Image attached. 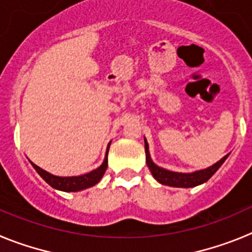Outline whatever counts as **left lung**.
I'll use <instances>...</instances> for the list:
<instances>
[{"label":"left lung","instance_id":"left-lung-1","mask_svg":"<svg viewBox=\"0 0 252 252\" xmlns=\"http://www.w3.org/2000/svg\"><path fill=\"white\" fill-rule=\"evenodd\" d=\"M144 147H146L147 165H148V168L149 171H151L152 176L154 177V180L157 181V182H159L160 185L169 186V187H178V188L196 187V186H199V185H202V183L207 182L211 177L216 173L217 169L223 164V162L227 159L228 156H230V153L226 154L225 157H222L219 162H216L215 164L210 165V167H207V168L205 169H199V171L183 173V172L168 171V169L162 168V167L156 164L151 158L149 146L146 138H144Z\"/></svg>","mask_w":252,"mask_h":252}]
</instances>
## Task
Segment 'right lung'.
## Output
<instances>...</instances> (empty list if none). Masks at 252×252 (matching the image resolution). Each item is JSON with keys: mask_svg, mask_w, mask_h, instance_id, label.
<instances>
[{"mask_svg": "<svg viewBox=\"0 0 252 252\" xmlns=\"http://www.w3.org/2000/svg\"><path fill=\"white\" fill-rule=\"evenodd\" d=\"M110 143L106 147L105 152V157H104L103 163L99 165L98 168L93 169L92 172H88L85 174H80V176H55V174L50 173V172L45 171V169L40 168L38 165H36L35 163L31 162V165H32L35 171L40 174L42 180L46 183H49L50 186L55 189H59V191H64V192H79L83 191V189H87V188L93 187L96 183L100 182V180L103 178L104 173H105L106 168H108V152H109Z\"/></svg>", "mask_w": 252, "mask_h": 252, "instance_id": "right-lung-1", "label": "right lung"}]
</instances>
